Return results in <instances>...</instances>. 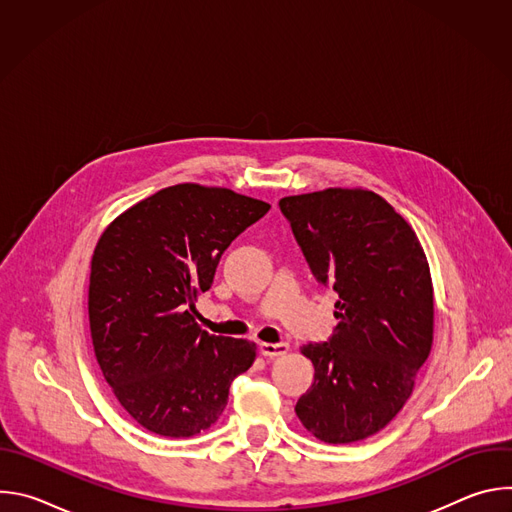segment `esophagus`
<instances>
[{
	"instance_id": "1",
	"label": "esophagus",
	"mask_w": 512,
	"mask_h": 512,
	"mask_svg": "<svg viewBox=\"0 0 512 512\" xmlns=\"http://www.w3.org/2000/svg\"><path fill=\"white\" fill-rule=\"evenodd\" d=\"M287 350H289V344H287V342H277V344L259 342V352H261L263 356H269V358L283 356V354H287Z\"/></svg>"
}]
</instances>
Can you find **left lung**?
I'll list each match as a JSON object with an SVG mask.
<instances>
[{"label": "left lung", "mask_w": 512, "mask_h": 512, "mask_svg": "<svg viewBox=\"0 0 512 512\" xmlns=\"http://www.w3.org/2000/svg\"><path fill=\"white\" fill-rule=\"evenodd\" d=\"M312 273L338 294L330 342L306 344L314 383L296 415L324 444L381 431L411 397L433 344V283L425 251L405 218L367 188L285 196Z\"/></svg>", "instance_id": "obj_1"}]
</instances>
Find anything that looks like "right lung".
I'll return each mask as SVG.
<instances>
[{
  "mask_svg": "<svg viewBox=\"0 0 512 512\" xmlns=\"http://www.w3.org/2000/svg\"><path fill=\"white\" fill-rule=\"evenodd\" d=\"M271 206L229 188L176 184L121 212L91 259L95 356L121 407L162 437H192L227 407L255 342L194 320L225 249Z\"/></svg>",
  "mask_w": 512,
  "mask_h": 512,
  "instance_id": "right-lung-1",
  "label": "right lung"
}]
</instances>
